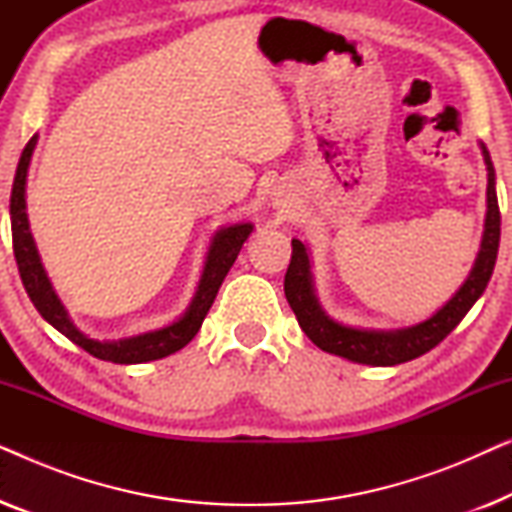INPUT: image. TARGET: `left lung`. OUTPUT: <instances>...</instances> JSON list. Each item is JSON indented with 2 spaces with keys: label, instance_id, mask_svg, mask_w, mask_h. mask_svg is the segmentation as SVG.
Listing matches in <instances>:
<instances>
[{
  "label": "left lung",
  "instance_id": "obj_1",
  "mask_svg": "<svg viewBox=\"0 0 512 512\" xmlns=\"http://www.w3.org/2000/svg\"><path fill=\"white\" fill-rule=\"evenodd\" d=\"M482 156L487 163V219H485V235H482L480 254L475 258L471 275L464 286L454 293V298L443 310L433 314L431 319L412 328H401V331H361V328L342 326L331 317H326L321 310L317 298L312 291V275H310V258H307L305 244L300 240H291V263L284 275V293L289 300L293 314H296L300 328L319 349L328 354L342 356V359L368 363V366H396L417 359L433 347L440 345L459 321L466 317V312L475 305V300L487 289L489 277L494 272L496 254H499L501 240V212L499 200H496L494 188V165L489 158V151L482 146Z\"/></svg>",
  "mask_w": 512,
  "mask_h": 512
}]
</instances>
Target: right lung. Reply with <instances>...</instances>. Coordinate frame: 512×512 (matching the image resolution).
<instances>
[{"mask_svg": "<svg viewBox=\"0 0 512 512\" xmlns=\"http://www.w3.org/2000/svg\"><path fill=\"white\" fill-rule=\"evenodd\" d=\"M37 144V135H34L23 149V156L18 160L16 177H13L11 188V235H13V256H16L20 279L27 296L37 307L41 317L48 324L86 349L88 354H93L95 359L111 361V363H142V361H156L163 356H170L179 352L181 347H186L188 342L195 338V333L200 331L202 321H205L209 307H212L216 293L221 289V282L226 279L228 270L233 268L237 254H240L244 240H247L254 226L251 223H237V226L223 228L214 235L212 247H209L205 270H202V279L191 307H188L184 317L174 321L172 326L160 328V331H151L137 338L118 340V342H102L93 340L88 335H83L72 321H69L65 307L55 296L51 282H48L44 268H41L37 247H34L30 223H27L25 214V179H27V167H30V158Z\"/></svg>", "mask_w": 512, "mask_h": 512, "instance_id": "1", "label": "right lung"}]
</instances>
